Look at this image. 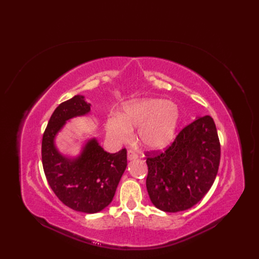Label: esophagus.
I'll return each instance as SVG.
<instances>
[{"label": "esophagus", "instance_id": "1", "mask_svg": "<svg viewBox=\"0 0 259 259\" xmlns=\"http://www.w3.org/2000/svg\"><path fill=\"white\" fill-rule=\"evenodd\" d=\"M139 156H138V154L135 153L134 151H132V150H129L128 151V153H127V158H128V160H134V159H137Z\"/></svg>", "mask_w": 259, "mask_h": 259}]
</instances>
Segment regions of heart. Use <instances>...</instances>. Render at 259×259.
<instances>
[{
  "mask_svg": "<svg viewBox=\"0 0 259 259\" xmlns=\"http://www.w3.org/2000/svg\"><path fill=\"white\" fill-rule=\"evenodd\" d=\"M181 120L179 107L160 99H142L128 102L120 115L114 114L106 121L107 137L114 144L127 142L131 131L138 129L140 144L151 151L164 150L178 133Z\"/></svg>",
  "mask_w": 259,
  "mask_h": 259,
  "instance_id": "heart-1",
  "label": "heart"
}]
</instances>
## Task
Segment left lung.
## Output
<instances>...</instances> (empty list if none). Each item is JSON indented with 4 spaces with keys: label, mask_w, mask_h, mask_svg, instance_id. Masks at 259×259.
Here are the masks:
<instances>
[{
    "label": "left lung",
    "mask_w": 259,
    "mask_h": 259,
    "mask_svg": "<svg viewBox=\"0 0 259 259\" xmlns=\"http://www.w3.org/2000/svg\"><path fill=\"white\" fill-rule=\"evenodd\" d=\"M147 191L165 212L192 208L212 187L221 160V144L213 118L197 117L185 127L165 152H146Z\"/></svg>",
    "instance_id": "obj_1"
}]
</instances>
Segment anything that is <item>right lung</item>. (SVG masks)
Listing matches in <instances>:
<instances>
[{"label":"right lung","instance_id":"1","mask_svg":"<svg viewBox=\"0 0 259 259\" xmlns=\"http://www.w3.org/2000/svg\"><path fill=\"white\" fill-rule=\"evenodd\" d=\"M83 95H74L53 111L42 141V162L47 182L59 199L72 210L98 213L113 199L127 167V150L108 153L97 139L88 140L79 155L68 157L56 146L66 121L90 112Z\"/></svg>","mask_w":259,"mask_h":259}]
</instances>
